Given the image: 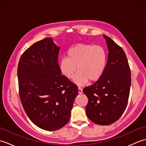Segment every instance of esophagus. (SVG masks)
I'll list each match as a JSON object with an SVG mask.
<instances>
[{"label":"esophagus","mask_w":146,"mask_h":146,"mask_svg":"<svg viewBox=\"0 0 146 146\" xmlns=\"http://www.w3.org/2000/svg\"><path fill=\"white\" fill-rule=\"evenodd\" d=\"M82 92H83V90L80 87H78V94H82Z\"/></svg>","instance_id":"obj_1"}]
</instances>
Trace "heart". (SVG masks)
Instances as JSON below:
<instances>
[{
	"label": "heart",
	"mask_w": 146,
	"mask_h": 146,
	"mask_svg": "<svg viewBox=\"0 0 146 146\" xmlns=\"http://www.w3.org/2000/svg\"><path fill=\"white\" fill-rule=\"evenodd\" d=\"M67 54L68 58L60 61V69L68 79L72 78L78 70L73 82L78 86L86 84L88 80L97 82L104 74L107 56L102 46L80 43L71 48Z\"/></svg>",
	"instance_id": "b5f03b06"
}]
</instances>
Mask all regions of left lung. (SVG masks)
I'll use <instances>...</instances> for the list:
<instances>
[{"instance_id": "8db88e82", "label": "left lung", "mask_w": 146, "mask_h": 146, "mask_svg": "<svg viewBox=\"0 0 146 146\" xmlns=\"http://www.w3.org/2000/svg\"><path fill=\"white\" fill-rule=\"evenodd\" d=\"M107 44L108 60L104 74L83 92L88 97L86 113L97 124H111L122 116L128 102L131 84V70L122 48L103 35Z\"/></svg>"}]
</instances>
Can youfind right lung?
<instances>
[{
    "label": "right lung",
    "mask_w": 146,
    "mask_h": 146,
    "mask_svg": "<svg viewBox=\"0 0 146 146\" xmlns=\"http://www.w3.org/2000/svg\"><path fill=\"white\" fill-rule=\"evenodd\" d=\"M60 47L52 38L33 44L21 56L17 68L22 105L29 119L45 131H56L70 120L77 86L61 75Z\"/></svg>",
    "instance_id": "obj_1"
}]
</instances>
